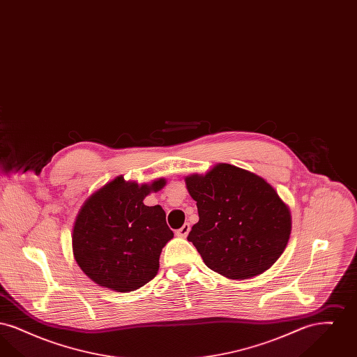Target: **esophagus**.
<instances>
[{
    "label": "esophagus",
    "mask_w": 357,
    "mask_h": 357,
    "mask_svg": "<svg viewBox=\"0 0 357 357\" xmlns=\"http://www.w3.org/2000/svg\"><path fill=\"white\" fill-rule=\"evenodd\" d=\"M188 231H190V225H188V223H185L181 229H178V230H176V233H175V234H176L178 237L186 238L187 234H188Z\"/></svg>",
    "instance_id": "obj_1"
}]
</instances>
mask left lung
Listing matches in <instances>:
<instances>
[{
    "instance_id": "obj_1",
    "label": "left lung",
    "mask_w": 357,
    "mask_h": 357,
    "mask_svg": "<svg viewBox=\"0 0 357 357\" xmlns=\"http://www.w3.org/2000/svg\"><path fill=\"white\" fill-rule=\"evenodd\" d=\"M185 181L199 214L187 239L207 268L230 280H246L268 271L284 253L290 211L264 178L220 163Z\"/></svg>"
}]
</instances>
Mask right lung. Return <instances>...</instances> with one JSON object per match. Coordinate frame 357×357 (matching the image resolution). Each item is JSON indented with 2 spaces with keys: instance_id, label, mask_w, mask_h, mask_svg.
Wrapping results in <instances>:
<instances>
[{
  "instance_id": "1",
  "label": "right lung",
  "mask_w": 357,
  "mask_h": 357,
  "mask_svg": "<svg viewBox=\"0 0 357 357\" xmlns=\"http://www.w3.org/2000/svg\"><path fill=\"white\" fill-rule=\"evenodd\" d=\"M166 179L137 185L120 175L82 206L72 230V250L80 269L98 285L128 293L151 281L159 257L174 233L166 213L143 199Z\"/></svg>"
}]
</instances>
